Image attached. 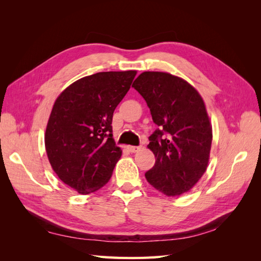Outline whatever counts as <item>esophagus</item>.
<instances>
[{"mask_svg":"<svg viewBox=\"0 0 261 261\" xmlns=\"http://www.w3.org/2000/svg\"><path fill=\"white\" fill-rule=\"evenodd\" d=\"M139 149H140V147H138V146H128V150L130 152H137V151H139Z\"/></svg>","mask_w":261,"mask_h":261,"instance_id":"1","label":"esophagus"}]
</instances>
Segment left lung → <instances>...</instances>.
<instances>
[{"instance_id": "8db88e82", "label": "left lung", "mask_w": 261, "mask_h": 261, "mask_svg": "<svg viewBox=\"0 0 261 261\" xmlns=\"http://www.w3.org/2000/svg\"><path fill=\"white\" fill-rule=\"evenodd\" d=\"M133 87L158 125L149 137L155 163L145 173L148 183L167 196L188 192L207 170L211 149L212 128L202 98L169 73L144 72Z\"/></svg>"}]
</instances>
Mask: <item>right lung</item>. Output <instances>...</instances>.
<instances>
[{
	"instance_id": "obj_1",
	"label": "right lung",
	"mask_w": 261,
	"mask_h": 261,
	"mask_svg": "<svg viewBox=\"0 0 261 261\" xmlns=\"http://www.w3.org/2000/svg\"><path fill=\"white\" fill-rule=\"evenodd\" d=\"M135 76L136 70L86 76L55 101L45 130L46 154L60 179L80 194L97 192L111 178L122 155L113 139V112Z\"/></svg>"
}]
</instances>
